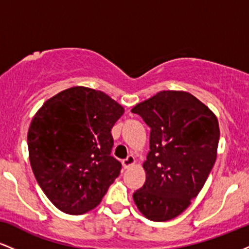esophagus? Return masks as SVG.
Segmentation results:
<instances>
[{
  "label": "esophagus",
  "instance_id": "esophagus-1",
  "mask_svg": "<svg viewBox=\"0 0 249 249\" xmlns=\"http://www.w3.org/2000/svg\"><path fill=\"white\" fill-rule=\"evenodd\" d=\"M134 157L133 156H128L126 159H124L123 160V167L124 168H128L130 166H132V165L134 164Z\"/></svg>",
  "mask_w": 249,
  "mask_h": 249
}]
</instances>
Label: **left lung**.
Wrapping results in <instances>:
<instances>
[{"mask_svg": "<svg viewBox=\"0 0 249 249\" xmlns=\"http://www.w3.org/2000/svg\"><path fill=\"white\" fill-rule=\"evenodd\" d=\"M131 112L151 130L142 165L146 180L133 200L147 219L167 221L190 206L212 171L220 137L218 119L184 91H160Z\"/></svg>", "mask_w": 249, "mask_h": 249, "instance_id": "left-lung-1", "label": "left lung"}]
</instances>
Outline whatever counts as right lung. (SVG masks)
Listing matches in <instances>:
<instances>
[{
    "label": "right lung",
    "instance_id": "obj_1",
    "mask_svg": "<svg viewBox=\"0 0 249 249\" xmlns=\"http://www.w3.org/2000/svg\"><path fill=\"white\" fill-rule=\"evenodd\" d=\"M123 113L102 91L75 87L45 102L33 118L28 132L31 168L62 212L95 208L119 176L121 161L111 156V128Z\"/></svg>",
    "mask_w": 249,
    "mask_h": 249
}]
</instances>
